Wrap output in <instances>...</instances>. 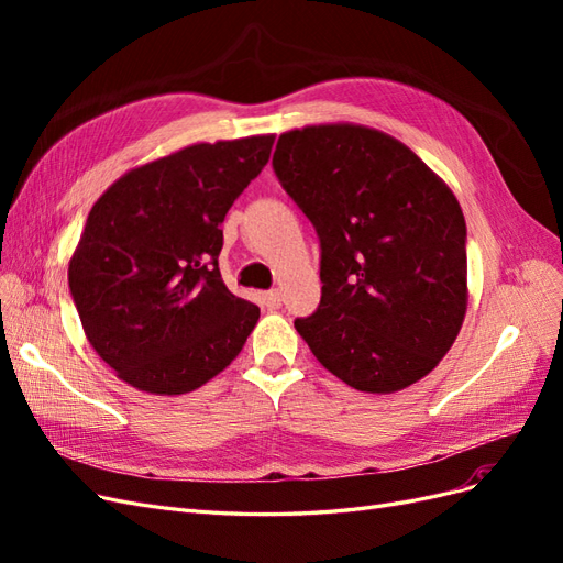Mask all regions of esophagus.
I'll list each match as a JSON object with an SVG mask.
<instances>
[{
  "instance_id": "1",
  "label": "esophagus",
  "mask_w": 563,
  "mask_h": 563,
  "mask_svg": "<svg viewBox=\"0 0 563 563\" xmlns=\"http://www.w3.org/2000/svg\"><path fill=\"white\" fill-rule=\"evenodd\" d=\"M261 300H263V305H265L267 310H277L279 305H282V294L277 291V288H272V291H265L261 296Z\"/></svg>"
}]
</instances>
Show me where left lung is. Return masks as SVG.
I'll list each match as a JSON object with an SVG mask.
<instances>
[{
  "label": "left lung",
  "instance_id": "8db88e82",
  "mask_svg": "<svg viewBox=\"0 0 563 563\" xmlns=\"http://www.w3.org/2000/svg\"><path fill=\"white\" fill-rule=\"evenodd\" d=\"M272 168L319 236V308L294 321L319 364L373 395L428 376L467 310V228L449 185L354 124L282 133Z\"/></svg>",
  "mask_w": 563,
  "mask_h": 563
}]
</instances>
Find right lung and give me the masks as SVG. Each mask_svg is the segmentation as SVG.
I'll return each instance as SVG.
<instances>
[{"instance_id": "obj_1", "label": "right lung", "mask_w": 563, "mask_h": 563, "mask_svg": "<svg viewBox=\"0 0 563 563\" xmlns=\"http://www.w3.org/2000/svg\"><path fill=\"white\" fill-rule=\"evenodd\" d=\"M272 143L183 147L124 174L89 211L67 282L89 343L135 389L185 395L242 352L261 310L220 279V225Z\"/></svg>"}]
</instances>
